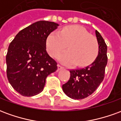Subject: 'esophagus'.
I'll return each mask as SVG.
<instances>
[{"instance_id": "obj_1", "label": "esophagus", "mask_w": 121, "mask_h": 121, "mask_svg": "<svg viewBox=\"0 0 121 121\" xmlns=\"http://www.w3.org/2000/svg\"><path fill=\"white\" fill-rule=\"evenodd\" d=\"M63 67H62L61 65H58V71H60V70H61V69H63Z\"/></svg>"}]
</instances>
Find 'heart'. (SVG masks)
I'll use <instances>...</instances> for the list:
<instances>
[{
    "mask_svg": "<svg viewBox=\"0 0 121 121\" xmlns=\"http://www.w3.org/2000/svg\"><path fill=\"white\" fill-rule=\"evenodd\" d=\"M68 46H67V45ZM69 50L60 56L64 65L85 67L93 63L99 54V45L96 37L79 25L63 28L60 32H53L47 39V49L53 58H56L65 49Z\"/></svg>",
    "mask_w": 121,
    "mask_h": 121,
    "instance_id": "heart-1",
    "label": "heart"
}]
</instances>
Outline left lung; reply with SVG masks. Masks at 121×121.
Segmentation results:
<instances>
[{
  "instance_id": "left-lung-1",
  "label": "left lung",
  "mask_w": 121,
  "mask_h": 121,
  "mask_svg": "<svg viewBox=\"0 0 121 121\" xmlns=\"http://www.w3.org/2000/svg\"><path fill=\"white\" fill-rule=\"evenodd\" d=\"M95 33L99 45L96 58L91 65L84 68L70 70V78L62 86L63 92L74 100L85 99L91 95L104 78L108 62L107 45L100 33L97 30Z\"/></svg>"
}]
</instances>
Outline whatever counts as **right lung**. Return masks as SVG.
<instances>
[{"instance_id":"right-lung-1","label":"right lung","mask_w":121,"mask_h":121,"mask_svg":"<svg viewBox=\"0 0 121 121\" xmlns=\"http://www.w3.org/2000/svg\"><path fill=\"white\" fill-rule=\"evenodd\" d=\"M58 24L40 21L21 30L10 43L6 54L8 80L15 91L32 96L43 90L46 78L57 63L46 50L48 36Z\"/></svg>"}]
</instances>
